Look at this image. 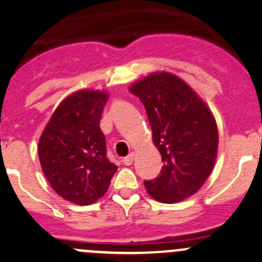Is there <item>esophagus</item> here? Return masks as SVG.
Instances as JSON below:
<instances>
[{
    "label": "esophagus",
    "instance_id": "esophagus-1",
    "mask_svg": "<svg viewBox=\"0 0 262 262\" xmlns=\"http://www.w3.org/2000/svg\"><path fill=\"white\" fill-rule=\"evenodd\" d=\"M133 160H134V152H130L128 156L123 159V164L125 165V166H129V165L133 164Z\"/></svg>",
    "mask_w": 262,
    "mask_h": 262
}]
</instances>
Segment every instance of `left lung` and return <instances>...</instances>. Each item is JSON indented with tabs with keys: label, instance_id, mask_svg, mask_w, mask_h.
I'll return each instance as SVG.
<instances>
[{
	"label": "left lung",
	"instance_id": "left-lung-1",
	"mask_svg": "<svg viewBox=\"0 0 262 262\" xmlns=\"http://www.w3.org/2000/svg\"><path fill=\"white\" fill-rule=\"evenodd\" d=\"M144 105L152 139L164 165L146 180L159 202L175 204L194 194L211 174L217 154L216 121L206 103L180 78L154 73L129 88Z\"/></svg>",
	"mask_w": 262,
	"mask_h": 262
}]
</instances>
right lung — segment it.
Returning <instances> with one entry per match:
<instances>
[{
	"label": "right lung",
	"mask_w": 262,
	"mask_h": 262,
	"mask_svg": "<svg viewBox=\"0 0 262 262\" xmlns=\"http://www.w3.org/2000/svg\"><path fill=\"white\" fill-rule=\"evenodd\" d=\"M107 95L82 90L67 97L51 116L38 143L40 166L62 199L91 205L108 189L118 166L106 156L100 119Z\"/></svg>",
	"instance_id": "right-lung-1"
}]
</instances>
